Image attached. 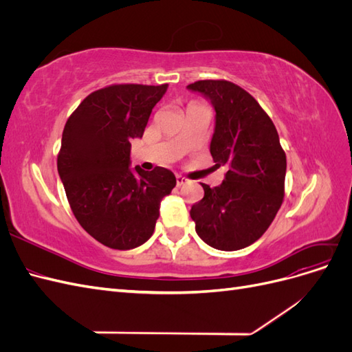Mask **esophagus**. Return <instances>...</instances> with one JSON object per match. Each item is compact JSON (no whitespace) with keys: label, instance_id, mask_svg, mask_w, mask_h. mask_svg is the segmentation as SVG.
Returning a JSON list of instances; mask_svg holds the SVG:
<instances>
[{"label":"esophagus","instance_id":"34e87169","mask_svg":"<svg viewBox=\"0 0 352 352\" xmlns=\"http://www.w3.org/2000/svg\"><path fill=\"white\" fill-rule=\"evenodd\" d=\"M185 182H186V179H185L184 176H180V175H177V176H176V185H177V186L184 185Z\"/></svg>","mask_w":352,"mask_h":352}]
</instances>
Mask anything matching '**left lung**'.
Instances as JSON below:
<instances>
[{"label": "left lung", "instance_id": "1", "mask_svg": "<svg viewBox=\"0 0 352 352\" xmlns=\"http://www.w3.org/2000/svg\"><path fill=\"white\" fill-rule=\"evenodd\" d=\"M188 88L214 105L210 153L216 166H228L220 186L201 184L204 198L190 208V217L210 247L242 250L263 236L282 206L286 154L269 114L236 83L210 79Z\"/></svg>", "mask_w": 352, "mask_h": 352}]
</instances>
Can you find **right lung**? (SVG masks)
<instances>
[{
    "instance_id": "add662e5",
    "label": "right lung",
    "mask_w": 352,
    "mask_h": 352,
    "mask_svg": "<svg viewBox=\"0 0 352 352\" xmlns=\"http://www.w3.org/2000/svg\"><path fill=\"white\" fill-rule=\"evenodd\" d=\"M167 83H113L94 91L66 122L58 175L79 225L113 250H132L151 238L160 201L176 177L164 167L131 170V140L142 138Z\"/></svg>"
}]
</instances>
